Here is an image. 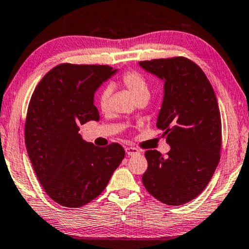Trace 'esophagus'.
<instances>
[{
  "label": "esophagus",
  "instance_id": "1",
  "mask_svg": "<svg viewBox=\"0 0 249 249\" xmlns=\"http://www.w3.org/2000/svg\"><path fill=\"white\" fill-rule=\"evenodd\" d=\"M125 154L128 156H136V155H139V150L135 147H127L125 148Z\"/></svg>",
  "mask_w": 249,
  "mask_h": 249
}]
</instances>
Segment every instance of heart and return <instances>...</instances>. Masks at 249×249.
Returning a JSON list of instances; mask_svg holds the SVG:
<instances>
[{
    "label": "heart",
    "mask_w": 249,
    "mask_h": 249,
    "mask_svg": "<svg viewBox=\"0 0 249 249\" xmlns=\"http://www.w3.org/2000/svg\"><path fill=\"white\" fill-rule=\"evenodd\" d=\"M120 81L124 85L129 92L135 97L138 101L141 99H148L150 94V88H149V82L146 76L142 75L137 71H127L121 75ZM111 94V89L109 87L103 88L100 91L98 97V103L101 110L106 111L108 109L109 97Z\"/></svg>",
    "instance_id": "b5f03b06"
}]
</instances>
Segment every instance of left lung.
Here are the masks:
<instances>
[{
    "label": "left lung",
    "mask_w": 249,
    "mask_h": 249,
    "mask_svg": "<svg viewBox=\"0 0 249 249\" xmlns=\"http://www.w3.org/2000/svg\"><path fill=\"white\" fill-rule=\"evenodd\" d=\"M139 64L164 82L157 128L170 146L166 157L157 150L144 152L143 186L163 204H186L206 188L220 159L221 120L215 91L204 71L183 56Z\"/></svg>",
    "instance_id": "obj_1"
}]
</instances>
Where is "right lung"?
<instances>
[{"label":"right lung","instance_id":"add662e5","mask_svg":"<svg viewBox=\"0 0 249 249\" xmlns=\"http://www.w3.org/2000/svg\"><path fill=\"white\" fill-rule=\"evenodd\" d=\"M116 72L109 66L59 64L30 100L24 130L29 158L48 196L64 207L97 198L124 158L119 143L97 147L79 133L80 124L100 119L94 92Z\"/></svg>","mask_w":249,"mask_h":249}]
</instances>
